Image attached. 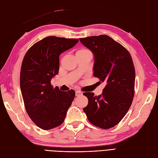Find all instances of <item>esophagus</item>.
<instances>
[{"mask_svg": "<svg viewBox=\"0 0 158 158\" xmlns=\"http://www.w3.org/2000/svg\"><path fill=\"white\" fill-rule=\"evenodd\" d=\"M82 92H80L79 90H76V96H82Z\"/></svg>", "mask_w": 158, "mask_h": 158, "instance_id": "34e87169", "label": "esophagus"}]
</instances>
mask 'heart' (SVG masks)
Instances as JSON below:
<instances>
[{"instance_id":"b5f03b06","label":"heart","mask_w":158,"mask_h":158,"mask_svg":"<svg viewBox=\"0 0 158 158\" xmlns=\"http://www.w3.org/2000/svg\"><path fill=\"white\" fill-rule=\"evenodd\" d=\"M88 52H90V51H89V50H88L86 48H81V49L78 50L77 52H76V55L86 54V53H88Z\"/></svg>"}]
</instances>
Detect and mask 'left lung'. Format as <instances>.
<instances>
[{"mask_svg":"<svg viewBox=\"0 0 158 158\" xmlns=\"http://www.w3.org/2000/svg\"><path fill=\"white\" fill-rule=\"evenodd\" d=\"M94 55V76L106 83L102 94L84 92L88 104L84 108L93 125L109 129L125 116L134 96L135 68L130 52L107 35L79 38Z\"/></svg>","mask_w":158,"mask_h":158,"instance_id":"1","label":"left lung"}]
</instances>
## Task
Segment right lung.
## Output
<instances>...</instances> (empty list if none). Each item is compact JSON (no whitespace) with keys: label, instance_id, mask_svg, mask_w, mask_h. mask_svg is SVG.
I'll return each instance as SVG.
<instances>
[{"label":"right lung","instance_id":"obj_1","mask_svg":"<svg viewBox=\"0 0 158 158\" xmlns=\"http://www.w3.org/2000/svg\"><path fill=\"white\" fill-rule=\"evenodd\" d=\"M78 39L48 36L30 48L21 65L20 85L27 112L40 128L48 130L61 125L75 97L54 88L51 79L58 73L59 56Z\"/></svg>","mask_w":158,"mask_h":158}]
</instances>
